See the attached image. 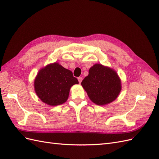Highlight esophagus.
I'll list each match as a JSON object with an SVG mask.
<instances>
[{
    "mask_svg": "<svg viewBox=\"0 0 159 159\" xmlns=\"http://www.w3.org/2000/svg\"><path fill=\"white\" fill-rule=\"evenodd\" d=\"M78 81H79V82L81 83V81H82V80H83V78H81V77H79V78H78Z\"/></svg>",
    "mask_w": 159,
    "mask_h": 159,
    "instance_id": "esophagus-1",
    "label": "esophagus"
}]
</instances>
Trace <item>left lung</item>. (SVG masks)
I'll use <instances>...</instances> for the list:
<instances>
[{
    "label": "left lung",
    "mask_w": 159,
    "mask_h": 159,
    "mask_svg": "<svg viewBox=\"0 0 159 159\" xmlns=\"http://www.w3.org/2000/svg\"><path fill=\"white\" fill-rule=\"evenodd\" d=\"M81 85L92 102L106 105L117 98L121 89V81L116 72L102 64H95L89 70Z\"/></svg>",
    "instance_id": "8db88e82"
}]
</instances>
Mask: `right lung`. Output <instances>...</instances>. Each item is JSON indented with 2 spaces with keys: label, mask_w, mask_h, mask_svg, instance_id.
Returning <instances> with one entry per match:
<instances>
[{
  "label": "right lung",
  "mask_w": 159,
  "mask_h": 159,
  "mask_svg": "<svg viewBox=\"0 0 159 159\" xmlns=\"http://www.w3.org/2000/svg\"><path fill=\"white\" fill-rule=\"evenodd\" d=\"M78 83L70 70L54 63L39 71L34 80V88L43 102L56 106L66 102L70 88Z\"/></svg>",
  "instance_id": "add662e5"
}]
</instances>
